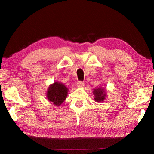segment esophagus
Masks as SVG:
<instances>
[{
    "label": "esophagus",
    "mask_w": 154,
    "mask_h": 154,
    "mask_svg": "<svg viewBox=\"0 0 154 154\" xmlns=\"http://www.w3.org/2000/svg\"><path fill=\"white\" fill-rule=\"evenodd\" d=\"M77 85L79 87H82L84 86V82H82V81H78L77 83Z\"/></svg>",
    "instance_id": "obj_1"
}]
</instances>
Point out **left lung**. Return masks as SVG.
I'll return each instance as SVG.
<instances>
[{"mask_svg":"<svg viewBox=\"0 0 154 154\" xmlns=\"http://www.w3.org/2000/svg\"><path fill=\"white\" fill-rule=\"evenodd\" d=\"M93 94H94L95 97L94 100L97 102H100V101H103L105 98V94L104 93L103 89L102 88H97V89H94V91H93Z\"/></svg>","mask_w":154,"mask_h":154,"instance_id":"1","label":"left lung"}]
</instances>
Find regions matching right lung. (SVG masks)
I'll list each match as a JSON object with an SVG mask.
<instances>
[{"mask_svg":"<svg viewBox=\"0 0 154 154\" xmlns=\"http://www.w3.org/2000/svg\"><path fill=\"white\" fill-rule=\"evenodd\" d=\"M68 89L61 83L55 82L48 88L47 97L48 100L56 105H60L66 99Z\"/></svg>","mask_w":154,"mask_h":154,"instance_id":"add662e5","label":"right lung"}]
</instances>
